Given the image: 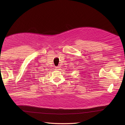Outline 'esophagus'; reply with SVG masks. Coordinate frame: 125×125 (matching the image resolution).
<instances>
[{
  "label": "esophagus",
  "mask_w": 125,
  "mask_h": 125,
  "mask_svg": "<svg viewBox=\"0 0 125 125\" xmlns=\"http://www.w3.org/2000/svg\"><path fill=\"white\" fill-rule=\"evenodd\" d=\"M56 70H60V67L59 66H57V67H56Z\"/></svg>",
  "instance_id": "obj_1"
}]
</instances>
